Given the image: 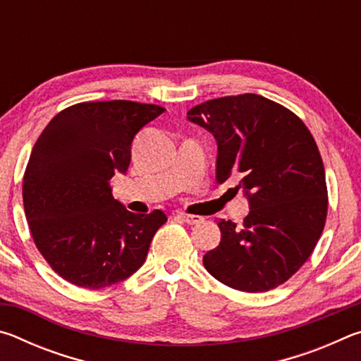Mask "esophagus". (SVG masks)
Segmentation results:
<instances>
[{
	"label": "esophagus",
	"instance_id": "esophagus-1",
	"mask_svg": "<svg viewBox=\"0 0 361 361\" xmlns=\"http://www.w3.org/2000/svg\"><path fill=\"white\" fill-rule=\"evenodd\" d=\"M178 218H181L183 221L188 223V224H199L202 223V216H197V215H188V213H178Z\"/></svg>",
	"mask_w": 361,
	"mask_h": 361
}]
</instances>
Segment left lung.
<instances>
[{
	"label": "left lung",
	"instance_id": "8db88e82",
	"mask_svg": "<svg viewBox=\"0 0 361 361\" xmlns=\"http://www.w3.org/2000/svg\"><path fill=\"white\" fill-rule=\"evenodd\" d=\"M188 119L213 133L216 181L243 189L250 213L242 226L219 219L221 242L204 256L213 277L234 290L269 291L298 272L326 221L322 156L304 122L256 94L209 100Z\"/></svg>",
	"mask_w": 361,
	"mask_h": 361
}]
</instances>
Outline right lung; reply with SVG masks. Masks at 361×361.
<instances>
[{
  "mask_svg": "<svg viewBox=\"0 0 361 361\" xmlns=\"http://www.w3.org/2000/svg\"><path fill=\"white\" fill-rule=\"evenodd\" d=\"M164 111L129 100L82 102L54 116L36 140L23 207L36 248L66 282L99 290L143 266L167 216L129 212L109 181L127 172L133 138Z\"/></svg>",
  "mask_w": 361,
  "mask_h": 361,
  "instance_id": "add662e5",
  "label": "right lung"
}]
</instances>
